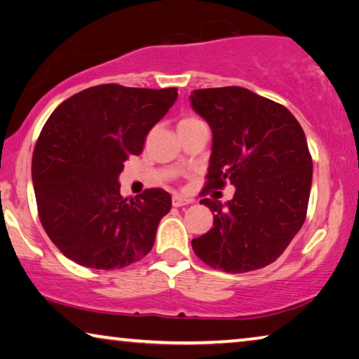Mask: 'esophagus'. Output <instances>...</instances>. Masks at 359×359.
Masks as SVG:
<instances>
[{
  "instance_id": "34e87169",
  "label": "esophagus",
  "mask_w": 359,
  "mask_h": 359,
  "mask_svg": "<svg viewBox=\"0 0 359 359\" xmlns=\"http://www.w3.org/2000/svg\"><path fill=\"white\" fill-rule=\"evenodd\" d=\"M172 203H173V207H183V205H187V203H192V201H191V198H187V197L176 194L172 198Z\"/></svg>"
}]
</instances>
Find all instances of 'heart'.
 <instances>
[{
    "label": "heart",
    "instance_id": "obj_1",
    "mask_svg": "<svg viewBox=\"0 0 359 359\" xmlns=\"http://www.w3.org/2000/svg\"><path fill=\"white\" fill-rule=\"evenodd\" d=\"M192 122H197V118H192V117H189V118H183L178 125H186V123H192Z\"/></svg>",
    "mask_w": 359,
    "mask_h": 359
}]
</instances>
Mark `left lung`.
Returning a JSON list of instances; mask_svg holds the SVG:
<instances>
[{"label":"left lung","mask_w":359,"mask_h":359,"mask_svg":"<svg viewBox=\"0 0 359 359\" xmlns=\"http://www.w3.org/2000/svg\"><path fill=\"white\" fill-rule=\"evenodd\" d=\"M213 142L203 189L236 187L226 203L202 198L213 228L192 239L196 255L226 273L273 263L306 217L313 161L300 123L280 104L241 86L191 93Z\"/></svg>","instance_id":"left-lung-1"}]
</instances>
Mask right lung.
<instances>
[{
	"label": "right lung",
	"instance_id": "right-lung-1",
	"mask_svg": "<svg viewBox=\"0 0 359 359\" xmlns=\"http://www.w3.org/2000/svg\"><path fill=\"white\" fill-rule=\"evenodd\" d=\"M176 97V88L99 85L48 118L33 151V189L43 228L72 262L117 269L151 252L172 197L156 187L125 198L118 175Z\"/></svg>",
	"mask_w": 359,
	"mask_h": 359
}]
</instances>
